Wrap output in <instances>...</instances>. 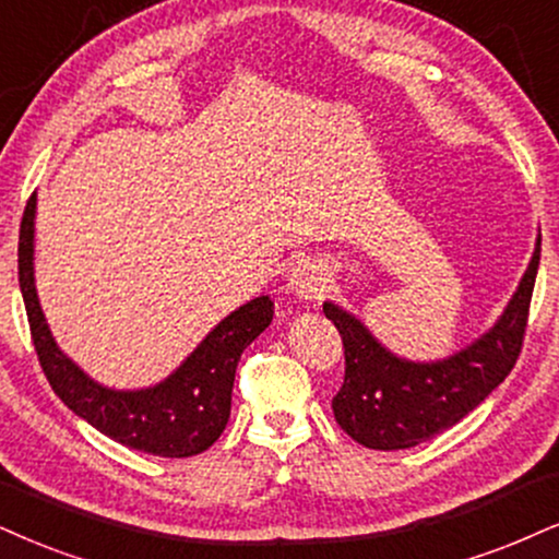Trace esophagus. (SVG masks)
I'll use <instances>...</instances> for the list:
<instances>
[{"instance_id": "1", "label": "esophagus", "mask_w": 559, "mask_h": 559, "mask_svg": "<svg viewBox=\"0 0 559 559\" xmlns=\"http://www.w3.org/2000/svg\"><path fill=\"white\" fill-rule=\"evenodd\" d=\"M287 285H290V290L302 300L319 298L323 287H326V269H323V264H319V261L302 259L295 264Z\"/></svg>"}]
</instances>
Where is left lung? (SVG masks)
Here are the masks:
<instances>
[{"label": "left lung", "mask_w": 559, "mask_h": 559, "mask_svg": "<svg viewBox=\"0 0 559 559\" xmlns=\"http://www.w3.org/2000/svg\"><path fill=\"white\" fill-rule=\"evenodd\" d=\"M542 236L500 319L443 360L399 357L357 316L332 300L323 302L344 342V383L332 402L342 430L373 451H402L436 438L485 402L521 355Z\"/></svg>", "instance_id": "left-lung-1"}]
</instances>
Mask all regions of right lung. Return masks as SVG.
<instances>
[{"label":"right lung","instance_id":"1","mask_svg":"<svg viewBox=\"0 0 559 559\" xmlns=\"http://www.w3.org/2000/svg\"><path fill=\"white\" fill-rule=\"evenodd\" d=\"M36 194L27 199L20 223L17 274L33 344L53 394L74 415L116 443L163 459L197 456L223 436L230 419V396L243 349L272 323L269 295L248 300L197 344V349L165 381L147 389H108L67 357L48 329L33 274Z\"/></svg>","mask_w":559,"mask_h":559}]
</instances>
